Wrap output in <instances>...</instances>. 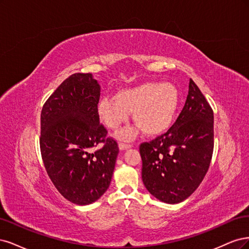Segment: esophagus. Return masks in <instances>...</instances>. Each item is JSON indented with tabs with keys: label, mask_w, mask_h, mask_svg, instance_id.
I'll return each mask as SVG.
<instances>
[{
	"label": "esophagus",
	"mask_w": 249,
	"mask_h": 249,
	"mask_svg": "<svg viewBox=\"0 0 249 249\" xmlns=\"http://www.w3.org/2000/svg\"><path fill=\"white\" fill-rule=\"evenodd\" d=\"M129 148H131V145H129V143H124V142H120L119 143V149L120 150H127V149H129Z\"/></svg>",
	"instance_id": "1"
}]
</instances>
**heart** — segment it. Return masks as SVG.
Returning <instances> with one entry per match:
<instances>
[{
  "label": "heart",
  "instance_id": "b5f03b06",
  "mask_svg": "<svg viewBox=\"0 0 249 249\" xmlns=\"http://www.w3.org/2000/svg\"><path fill=\"white\" fill-rule=\"evenodd\" d=\"M179 107V93L173 84L145 83L120 90L116 95L102 97L97 106L101 121L110 129L127 122L133 111V120L139 126L120 131L117 138L129 141L141 129L148 135L164 132L171 126Z\"/></svg>",
  "mask_w": 249,
  "mask_h": 249
}]
</instances>
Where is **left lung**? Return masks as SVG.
Listing matches in <instances>:
<instances>
[{"label": "left lung", "instance_id": "1", "mask_svg": "<svg viewBox=\"0 0 249 249\" xmlns=\"http://www.w3.org/2000/svg\"><path fill=\"white\" fill-rule=\"evenodd\" d=\"M213 110L195 82L182 111L166 133L140 147L142 179L150 194L166 204H179L202 183L214 146Z\"/></svg>", "mask_w": 249, "mask_h": 249}]
</instances>
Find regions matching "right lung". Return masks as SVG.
Here are the masks:
<instances>
[{"mask_svg":"<svg viewBox=\"0 0 249 249\" xmlns=\"http://www.w3.org/2000/svg\"><path fill=\"white\" fill-rule=\"evenodd\" d=\"M100 85L92 73H74L46 100L41 110L40 150L47 175L69 202L90 205L109 187L119 153L107 139L97 106ZM100 142L104 147L89 150Z\"/></svg>","mask_w":249,"mask_h":249,"instance_id":"obj_1","label":"right lung"}]
</instances>
